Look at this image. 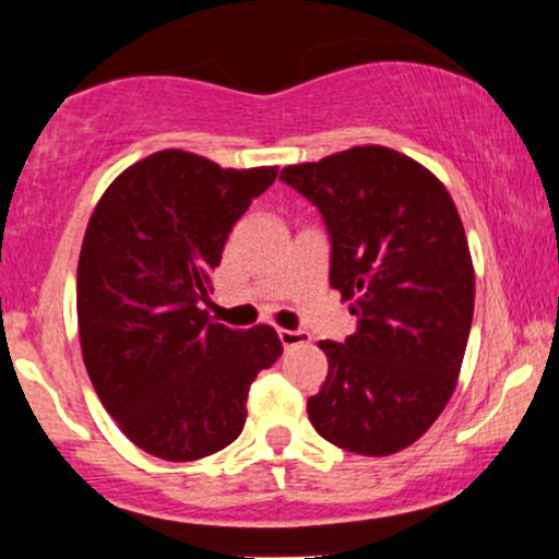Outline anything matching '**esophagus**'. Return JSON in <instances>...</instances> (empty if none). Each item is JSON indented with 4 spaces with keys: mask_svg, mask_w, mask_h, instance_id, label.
Listing matches in <instances>:
<instances>
[{
    "mask_svg": "<svg viewBox=\"0 0 559 559\" xmlns=\"http://www.w3.org/2000/svg\"><path fill=\"white\" fill-rule=\"evenodd\" d=\"M278 338H281V344L286 346V349H292V346H299V344H307V342H310V333H305V331L278 329Z\"/></svg>",
    "mask_w": 559,
    "mask_h": 559,
    "instance_id": "obj_1",
    "label": "esophagus"
}]
</instances>
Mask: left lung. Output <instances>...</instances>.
<instances>
[{
	"instance_id": "1",
	"label": "left lung",
	"mask_w": 559,
	"mask_h": 559,
	"mask_svg": "<svg viewBox=\"0 0 559 559\" xmlns=\"http://www.w3.org/2000/svg\"><path fill=\"white\" fill-rule=\"evenodd\" d=\"M281 181L323 215L331 286L357 316L344 344H318L329 376L310 423L346 452H400L447 407L471 336L476 275L457 207L431 170L376 144L288 165Z\"/></svg>"
}]
</instances>
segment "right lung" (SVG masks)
<instances>
[{"label":"right lung","mask_w":559,"mask_h":559,"mask_svg":"<svg viewBox=\"0 0 559 559\" xmlns=\"http://www.w3.org/2000/svg\"><path fill=\"white\" fill-rule=\"evenodd\" d=\"M275 176L163 150L120 173L88 221L75 281L83 365L120 431L159 460L228 447L249 386L284 352L271 325L234 331L202 310L230 228Z\"/></svg>","instance_id":"1"}]
</instances>
